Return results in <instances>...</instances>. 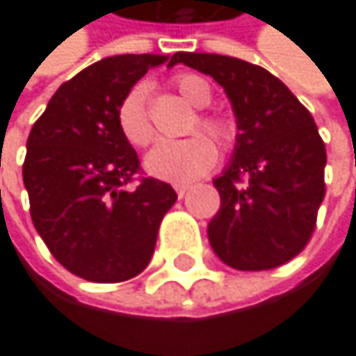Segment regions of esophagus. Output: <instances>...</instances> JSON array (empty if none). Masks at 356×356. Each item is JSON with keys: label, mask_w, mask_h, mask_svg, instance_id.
Segmentation results:
<instances>
[{"label": "esophagus", "mask_w": 356, "mask_h": 356, "mask_svg": "<svg viewBox=\"0 0 356 356\" xmlns=\"http://www.w3.org/2000/svg\"><path fill=\"white\" fill-rule=\"evenodd\" d=\"M175 190H177V196H179V198H184L186 194H188V186H175Z\"/></svg>", "instance_id": "34e87169"}]
</instances>
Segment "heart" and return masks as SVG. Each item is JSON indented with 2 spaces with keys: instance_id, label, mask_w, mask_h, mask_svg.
Returning <instances> with one entry per match:
<instances>
[{
  "instance_id": "b5f03b06",
  "label": "heart",
  "mask_w": 356,
  "mask_h": 356,
  "mask_svg": "<svg viewBox=\"0 0 356 356\" xmlns=\"http://www.w3.org/2000/svg\"><path fill=\"white\" fill-rule=\"evenodd\" d=\"M177 91L181 98L192 104L194 108H204L211 102V87L209 83L196 76V74H184L177 79ZM147 85L138 83L134 85L126 98L121 100L117 111L119 130L126 136V140L134 147H145L154 140V126L147 115ZM198 126L209 132L213 138H218L222 145H228L232 140V130L228 124H224L218 117H198ZM218 160V147L216 143L204 136L194 134L184 140L172 143H160L145 158V168L149 175L158 179L170 181V184H190L204 172H209Z\"/></svg>"
}]
</instances>
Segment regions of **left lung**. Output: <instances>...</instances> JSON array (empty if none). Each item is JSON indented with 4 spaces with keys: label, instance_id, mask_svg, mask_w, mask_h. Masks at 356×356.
Returning <instances> with one entry per match:
<instances>
[{
    "label": "left lung",
    "instance_id": "1",
    "mask_svg": "<svg viewBox=\"0 0 356 356\" xmlns=\"http://www.w3.org/2000/svg\"><path fill=\"white\" fill-rule=\"evenodd\" d=\"M177 63L222 85L237 119L230 162L213 179V252L239 271L289 263L309 241L325 198L327 152L314 117L261 65L216 53H177Z\"/></svg>",
    "mask_w": 356,
    "mask_h": 356
}]
</instances>
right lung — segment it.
Here are the masks:
<instances>
[{
    "instance_id": "add662e5",
    "label": "right lung",
    "mask_w": 356,
    "mask_h": 356,
    "mask_svg": "<svg viewBox=\"0 0 356 356\" xmlns=\"http://www.w3.org/2000/svg\"><path fill=\"white\" fill-rule=\"evenodd\" d=\"M168 55H115L65 81L27 138L23 181L38 235L74 275L126 282L152 261L175 190L154 177L128 188L138 156L119 130L117 111L149 67Z\"/></svg>"
}]
</instances>
